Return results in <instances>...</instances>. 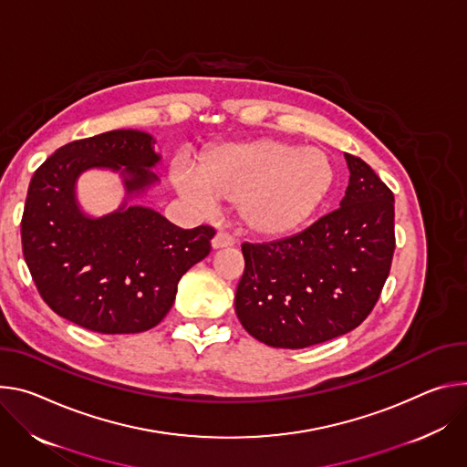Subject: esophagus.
I'll use <instances>...</instances> for the list:
<instances>
[{
    "instance_id": "esophagus-1",
    "label": "esophagus",
    "mask_w": 467,
    "mask_h": 467,
    "mask_svg": "<svg viewBox=\"0 0 467 467\" xmlns=\"http://www.w3.org/2000/svg\"><path fill=\"white\" fill-rule=\"evenodd\" d=\"M235 243V237L224 230L217 232V235L213 237V248H224V246H232Z\"/></svg>"
}]
</instances>
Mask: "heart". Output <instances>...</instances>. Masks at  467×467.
<instances>
[{
    "mask_svg": "<svg viewBox=\"0 0 467 467\" xmlns=\"http://www.w3.org/2000/svg\"><path fill=\"white\" fill-rule=\"evenodd\" d=\"M176 185L196 203H235L243 224L257 235L278 237L304 224L328 194L334 169L319 148L275 139L228 144L202 155L198 171L178 161Z\"/></svg>",
    "mask_w": 467,
    "mask_h": 467,
    "instance_id": "heart-1",
    "label": "heart"
}]
</instances>
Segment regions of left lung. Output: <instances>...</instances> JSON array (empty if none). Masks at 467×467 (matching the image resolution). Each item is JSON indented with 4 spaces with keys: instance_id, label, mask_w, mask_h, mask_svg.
I'll list each match as a JSON object with an SVG mask.
<instances>
[{
    "instance_id": "8db88e82",
    "label": "left lung",
    "mask_w": 467,
    "mask_h": 467,
    "mask_svg": "<svg viewBox=\"0 0 467 467\" xmlns=\"http://www.w3.org/2000/svg\"><path fill=\"white\" fill-rule=\"evenodd\" d=\"M337 210L271 243H243L235 314L271 347L304 348L359 327L373 312L395 252V198L377 172L345 153Z\"/></svg>"
}]
</instances>
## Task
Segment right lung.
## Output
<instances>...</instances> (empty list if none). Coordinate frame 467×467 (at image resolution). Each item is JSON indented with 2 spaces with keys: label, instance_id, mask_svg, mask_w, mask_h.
<instances>
[{
  "label": "right lung",
  "instance_id": "obj_1",
  "mask_svg": "<svg viewBox=\"0 0 467 467\" xmlns=\"http://www.w3.org/2000/svg\"><path fill=\"white\" fill-rule=\"evenodd\" d=\"M148 133L115 130L61 146L35 171L22 215V250L42 300L63 319L98 334H139L160 325L180 278L212 252L215 228L180 230L158 212L122 205L88 219L74 200L92 167L126 174L144 191L160 161Z\"/></svg>",
  "mask_w": 467,
  "mask_h": 467
}]
</instances>
